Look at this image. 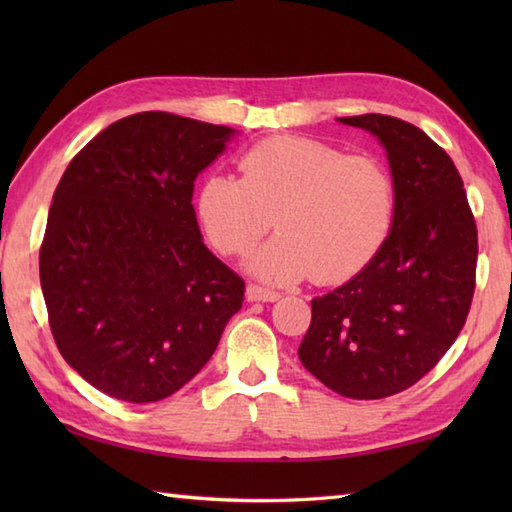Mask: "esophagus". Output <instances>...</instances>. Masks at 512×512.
I'll return each instance as SVG.
<instances>
[{
    "label": "esophagus",
    "mask_w": 512,
    "mask_h": 512,
    "mask_svg": "<svg viewBox=\"0 0 512 512\" xmlns=\"http://www.w3.org/2000/svg\"><path fill=\"white\" fill-rule=\"evenodd\" d=\"M246 297H248V301H268V303H273V301H277L281 295H279L277 290H270V288L257 286V284H248Z\"/></svg>",
    "instance_id": "34e87169"
}]
</instances>
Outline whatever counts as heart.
Listing matches in <instances>:
<instances>
[{"label": "heart", "mask_w": 512, "mask_h": 512, "mask_svg": "<svg viewBox=\"0 0 512 512\" xmlns=\"http://www.w3.org/2000/svg\"><path fill=\"white\" fill-rule=\"evenodd\" d=\"M195 211L211 246L244 255L270 226L250 270L270 281L314 277L341 284L385 246L396 215V184L372 156H350L314 138L277 136L239 158V178L211 173Z\"/></svg>", "instance_id": "b5f03b06"}]
</instances>
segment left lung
Instances as JSON below:
<instances>
[{
	"instance_id": "1",
	"label": "left lung",
	"mask_w": 512,
	"mask_h": 512,
	"mask_svg": "<svg viewBox=\"0 0 512 512\" xmlns=\"http://www.w3.org/2000/svg\"><path fill=\"white\" fill-rule=\"evenodd\" d=\"M339 123L374 134L396 184V215L380 253L347 284L312 299L299 358L336 394L376 400L431 372L471 310L477 226L447 151L383 114Z\"/></svg>"
}]
</instances>
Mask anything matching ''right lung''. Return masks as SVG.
<instances>
[{
  "label": "right lung",
  "mask_w": 512,
  "mask_h": 512,
  "mask_svg": "<svg viewBox=\"0 0 512 512\" xmlns=\"http://www.w3.org/2000/svg\"><path fill=\"white\" fill-rule=\"evenodd\" d=\"M235 129L140 112L94 136L52 195L39 277L61 356L90 385L156 402L187 385L242 308L202 242L193 182Z\"/></svg>",
  "instance_id": "obj_1"
}]
</instances>
